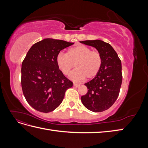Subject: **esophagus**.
I'll return each instance as SVG.
<instances>
[{"label": "esophagus", "instance_id": "obj_1", "mask_svg": "<svg viewBox=\"0 0 148 148\" xmlns=\"http://www.w3.org/2000/svg\"><path fill=\"white\" fill-rule=\"evenodd\" d=\"M73 85L75 86V87H79L80 86L79 84H78V83H73Z\"/></svg>", "mask_w": 148, "mask_h": 148}]
</instances>
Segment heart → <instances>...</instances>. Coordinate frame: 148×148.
Listing matches in <instances>:
<instances>
[{
  "mask_svg": "<svg viewBox=\"0 0 148 148\" xmlns=\"http://www.w3.org/2000/svg\"><path fill=\"white\" fill-rule=\"evenodd\" d=\"M58 69L64 75H68L76 66L70 77L75 81L87 78L91 79L99 72L102 64L101 53L84 45H78L68 49L66 54L59 53L56 57Z\"/></svg>",
  "mask_w": 148,
  "mask_h": 148,
  "instance_id": "1",
  "label": "heart"
}]
</instances>
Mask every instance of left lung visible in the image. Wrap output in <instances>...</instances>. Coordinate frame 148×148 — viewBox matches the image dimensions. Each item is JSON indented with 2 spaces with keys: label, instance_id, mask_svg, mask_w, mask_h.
I'll return each instance as SVG.
<instances>
[{
  "label": "left lung",
  "instance_id": "1",
  "mask_svg": "<svg viewBox=\"0 0 148 148\" xmlns=\"http://www.w3.org/2000/svg\"><path fill=\"white\" fill-rule=\"evenodd\" d=\"M79 42L95 47L102 59L99 72L84 84L88 92L82 96V102L86 108L94 112H103L110 108L119 96L122 82L121 60L109 43L99 39Z\"/></svg>",
  "mask_w": 148,
  "mask_h": 148
}]
</instances>
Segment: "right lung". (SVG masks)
<instances>
[{
    "label": "right lung",
    "mask_w": 148,
    "mask_h": 148,
    "mask_svg": "<svg viewBox=\"0 0 148 148\" xmlns=\"http://www.w3.org/2000/svg\"><path fill=\"white\" fill-rule=\"evenodd\" d=\"M73 42L46 38L31 46L21 65V87L28 104L48 113L59 107L65 91L73 86L58 69L56 57Z\"/></svg>",
    "instance_id": "obj_1"
}]
</instances>
